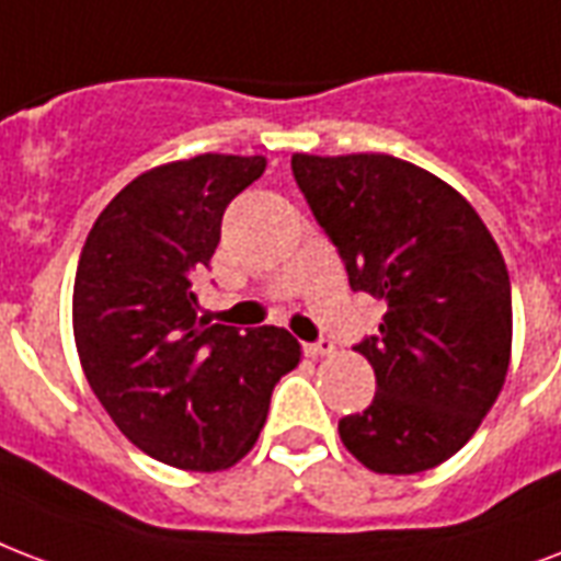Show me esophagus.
Masks as SVG:
<instances>
[{"label":"esophagus","instance_id":"34e87169","mask_svg":"<svg viewBox=\"0 0 561 561\" xmlns=\"http://www.w3.org/2000/svg\"><path fill=\"white\" fill-rule=\"evenodd\" d=\"M332 353H335V344H332V341H327V337H320V341H314V344H306V356H311V358L332 356Z\"/></svg>","mask_w":561,"mask_h":561}]
</instances>
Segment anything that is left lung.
I'll return each instance as SVG.
<instances>
[{
  "label": "left lung",
  "instance_id": "1",
  "mask_svg": "<svg viewBox=\"0 0 561 561\" xmlns=\"http://www.w3.org/2000/svg\"><path fill=\"white\" fill-rule=\"evenodd\" d=\"M299 191L347 262L350 288L382 299L356 353L376 397L337 423L374 473H421L470 442L503 391L512 288L473 205L430 170L382 152L290 158Z\"/></svg>",
  "mask_w": 561,
  "mask_h": 561
}]
</instances>
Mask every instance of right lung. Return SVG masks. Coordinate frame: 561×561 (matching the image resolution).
<instances>
[{"label": "right lung", "instance_id": "add662e5", "mask_svg": "<svg viewBox=\"0 0 561 561\" xmlns=\"http://www.w3.org/2000/svg\"><path fill=\"white\" fill-rule=\"evenodd\" d=\"M264 156L182 158L131 179L96 217L72 285V335L102 409L138 450L182 470H226L259 442L273 385L302 347L279 327L199 318L194 273L226 205Z\"/></svg>", "mask_w": 561, "mask_h": 561}]
</instances>
